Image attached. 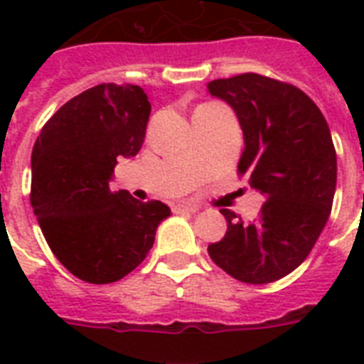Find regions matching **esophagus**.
Listing matches in <instances>:
<instances>
[{
	"label": "esophagus",
	"instance_id": "1",
	"mask_svg": "<svg viewBox=\"0 0 364 364\" xmlns=\"http://www.w3.org/2000/svg\"><path fill=\"white\" fill-rule=\"evenodd\" d=\"M200 205L194 204V202H177L176 205H173V211H191V213H194V211H198Z\"/></svg>",
	"mask_w": 364,
	"mask_h": 364
}]
</instances>
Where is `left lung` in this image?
<instances>
[{
    "mask_svg": "<svg viewBox=\"0 0 364 364\" xmlns=\"http://www.w3.org/2000/svg\"><path fill=\"white\" fill-rule=\"evenodd\" d=\"M243 132L238 171L264 196L259 219L221 210L227 234L208 253L238 282L272 283L299 268L327 225L336 191V151L325 117L300 88L257 73L208 82Z\"/></svg>",
    "mask_w": 364,
    "mask_h": 364,
    "instance_id": "1",
    "label": "left lung"
}]
</instances>
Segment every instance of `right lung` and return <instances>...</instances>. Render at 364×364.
<instances>
[{
	"label": "right lung",
	"instance_id": "obj_1",
	"mask_svg": "<svg viewBox=\"0 0 364 364\" xmlns=\"http://www.w3.org/2000/svg\"><path fill=\"white\" fill-rule=\"evenodd\" d=\"M149 115L141 87L104 82L62 105L33 145L31 208L54 257L82 282L130 274L171 215L159 200L109 188L117 159L139 153Z\"/></svg>",
	"mask_w": 364,
	"mask_h": 364
}]
</instances>
